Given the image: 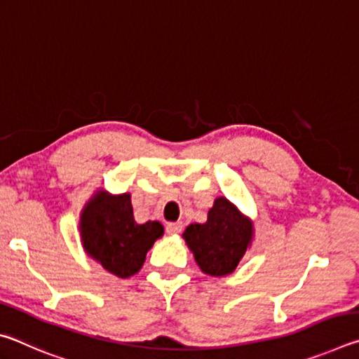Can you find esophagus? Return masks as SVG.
Masks as SVG:
<instances>
[{
  "label": "esophagus",
  "mask_w": 359,
  "mask_h": 359,
  "mask_svg": "<svg viewBox=\"0 0 359 359\" xmlns=\"http://www.w3.org/2000/svg\"><path fill=\"white\" fill-rule=\"evenodd\" d=\"M166 231L169 234H179L182 231V223L180 222H171L166 224Z\"/></svg>",
  "instance_id": "obj_1"
}]
</instances>
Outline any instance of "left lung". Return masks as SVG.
<instances>
[{"mask_svg": "<svg viewBox=\"0 0 359 359\" xmlns=\"http://www.w3.org/2000/svg\"><path fill=\"white\" fill-rule=\"evenodd\" d=\"M253 226L226 198H217L208 222L187 226L184 239L198 266L209 276L231 274L252 242Z\"/></svg>", "mask_w": 359, "mask_h": 359, "instance_id": "left-lung-1", "label": "left lung"}]
</instances>
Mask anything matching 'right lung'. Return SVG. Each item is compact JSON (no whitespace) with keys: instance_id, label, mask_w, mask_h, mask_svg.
I'll use <instances>...</instances> for the list:
<instances>
[{"instance_id":"obj_1","label":"right lung","mask_w":359,"mask_h":359,"mask_svg":"<svg viewBox=\"0 0 359 359\" xmlns=\"http://www.w3.org/2000/svg\"><path fill=\"white\" fill-rule=\"evenodd\" d=\"M81 234L90 257L111 274L126 278L141 269L150 247L163 236V224H137L128 193L111 196L100 191L82 212Z\"/></svg>"}]
</instances>
